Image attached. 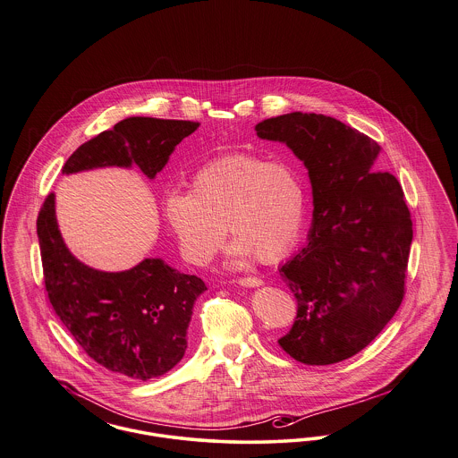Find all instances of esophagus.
Wrapping results in <instances>:
<instances>
[{
    "label": "esophagus",
    "instance_id": "1",
    "mask_svg": "<svg viewBox=\"0 0 458 458\" xmlns=\"http://www.w3.org/2000/svg\"><path fill=\"white\" fill-rule=\"evenodd\" d=\"M235 284H242V286H259L262 284L261 278H258V276H245V278H239Z\"/></svg>",
    "mask_w": 458,
    "mask_h": 458
}]
</instances>
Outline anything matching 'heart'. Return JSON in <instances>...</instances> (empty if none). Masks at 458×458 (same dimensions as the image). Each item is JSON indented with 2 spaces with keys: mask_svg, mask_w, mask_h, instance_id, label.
<instances>
[{
  "mask_svg": "<svg viewBox=\"0 0 458 458\" xmlns=\"http://www.w3.org/2000/svg\"><path fill=\"white\" fill-rule=\"evenodd\" d=\"M305 192L299 174L254 154L209 161L191 176V191H170L163 213L187 261L206 264L226 235L235 256L276 261L299 239Z\"/></svg>",
  "mask_w": 458,
  "mask_h": 458,
  "instance_id": "1",
  "label": "heart"
}]
</instances>
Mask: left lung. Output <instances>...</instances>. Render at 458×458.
<instances>
[{
	"label": "left lung",
	"instance_id": "8db88e82",
	"mask_svg": "<svg viewBox=\"0 0 458 458\" xmlns=\"http://www.w3.org/2000/svg\"><path fill=\"white\" fill-rule=\"evenodd\" d=\"M256 131L304 161L314 199L309 243L280 267L297 318L278 344L307 366L342 362L366 349L403 301L414 232L402 185L376 172L379 144L336 118L295 111Z\"/></svg>",
	"mask_w": 458,
	"mask_h": 458
}]
</instances>
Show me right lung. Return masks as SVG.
<instances>
[{
    "mask_svg": "<svg viewBox=\"0 0 458 458\" xmlns=\"http://www.w3.org/2000/svg\"><path fill=\"white\" fill-rule=\"evenodd\" d=\"M189 120L131 116L84 142L66 159L64 174L99 166H139L154 178L174 146L197 131ZM44 284L56 316L92 360L148 381L182 360L197 297L208 290L161 259H144L129 271L106 273L75 259L55 215V194L38 216Z\"/></svg>",
    "mask_w": 458,
    "mask_h": 458,
    "instance_id": "add662e5",
    "label": "right lung"
}]
</instances>
